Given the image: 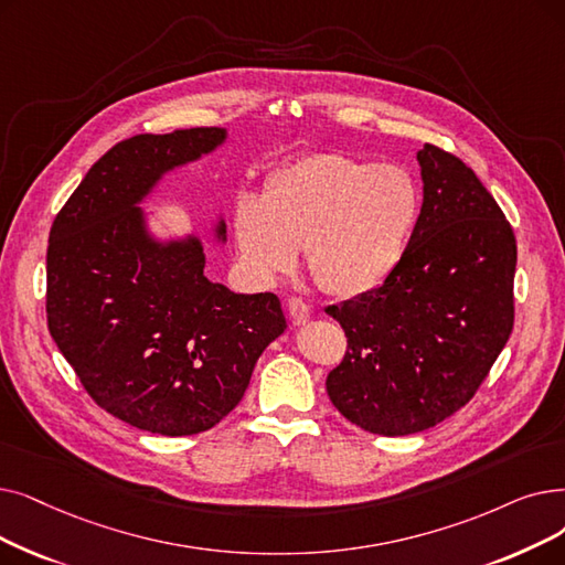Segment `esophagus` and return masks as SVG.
Returning <instances> with one entry per match:
<instances>
[{
    "instance_id": "34e87169",
    "label": "esophagus",
    "mask_w": 565,
    "mask_h": 565,
    "mask_svg": "<svg viewBox=\"0 0 565 565\" xmlns=\"http://www.w3.org/2000/svg\"><path fill=\"white\" fill-rule=\"evenodd\" d=\"M288 313L292 326H305L311 318V307L302 298H288Z\"/></svg>"
}]
</instances>
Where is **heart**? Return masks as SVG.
I'll return each mask as SVG.
<instances>
[{
	"instance_id": "obj_1",
	"label": "heart",
	"mask_w": 565,
	"mask_h": 565,
	"mask_svg": "<svg viewBox=\"0 0 565 565\" xmlns=\"http://www.w3.org/2000/svg\"><path fill=\"white\" fill-rule=\"evenodd\" d=\"M420 205V186L406 168L318 152L281 168L263 201L242 195L233 228L239 256L258 279L290 273L298 249H307L318 288L353 298L397 267Z\"/></svg>"
}]
</instances>
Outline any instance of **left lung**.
I'll return each mask as SVG.
<instances>
[{
  "mask_svg": "<svg viewBox=\"0 0 565 565\" xmlns=\"http://www.w3.org/2000/svg\"><path fill=\"white\" fill-rule=\"evenodd\" d=\"M425 199L402 260L374 290L326 309L349 349L330 402L364 431H425L469 404L514 326L512 226L473 170L427 142Z\"/></svg>",
  "mask_w": 565,
  "mask_h": 565,
  "instance_id": "left-lung-1",
  "label": "left lung"
}]
</instances>
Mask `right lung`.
Here are the masks:
<instances>
[{
    "label": "right lung",
    "instance_id": "obj_1",
    "mask_svg": "<svg viewBox=\"0 0 565 565\" xmlns=\"http://www.w3.org/2000/svg\"><path fill=\"white\" fill-rule=\"evenodd\" d=\"M224 136L199 127L113 145L51 228L47 330L96 406L142 431L191 436L222 423L286 330L275 292L210 281L199 239L159 247L140 224L136 203L161 173Z\"/></svg>",
    "mask_w": 565,
    "mask_h": 565
}]
</instances>
